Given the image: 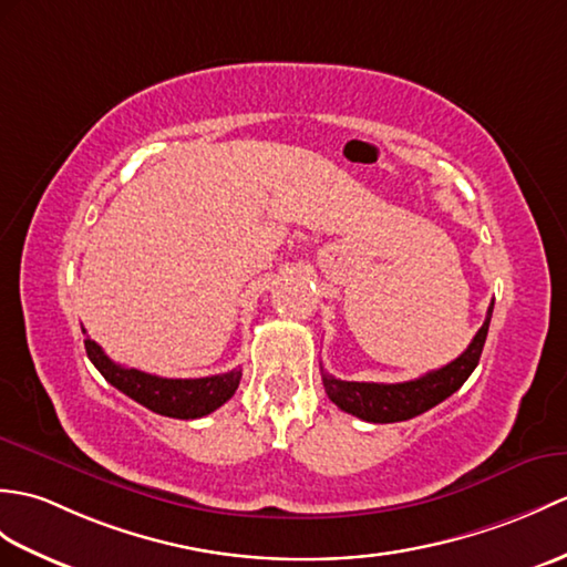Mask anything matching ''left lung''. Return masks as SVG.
I'll return each instance as SVG.
<instances>
[{
	"instance_id": "1",
	"label": "left lung",
	"mask_w": 567,
	"mask_h": 567,
	"mask_svg": "<svg viewBox=\"0 0 567 567\" xmlns=\"http://www.w3.org/2000/svg\"><path fill=\"white\" fill-rule=\"evenodd\" d=\"M493 316V301L488 307L478 333L473 336L471 346L458 354L442 370L427 372L411 381H401V384H374V381H343L331 374L323 377V389L340 411H346L354 417L367 420V423H401V420H411L420 413L430 411L444 399H450L454 391L462 389L464 381L476 370L481 360V352L485 346V336H488Z\"/></svg>"
}]
</instances>
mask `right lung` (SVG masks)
<instances>
[{"label": "right lung", "mask_w": 567, "mask_h": 567, "mask_svg": "<svg viewBox=\"0 0 567 567\" xmlns=\"http://www.w3.org/2000/svg\"><path fill=\"white\" fill-rule=\"evenodd\" d=\"M84 348L89 360L94 362V367L109 384H113L117 391H123L125 396L133 401L142 403L144 408H150V411L166 417L195 420L209 415L234 396V391L239 389L241 381V370H231L227 374L203 379H164L133 370V367L115 364L109 354L101 350L96 340H91L89 336L84 338Z\"/></svg>", "instance_id": "obj_1"}]
</instances>
